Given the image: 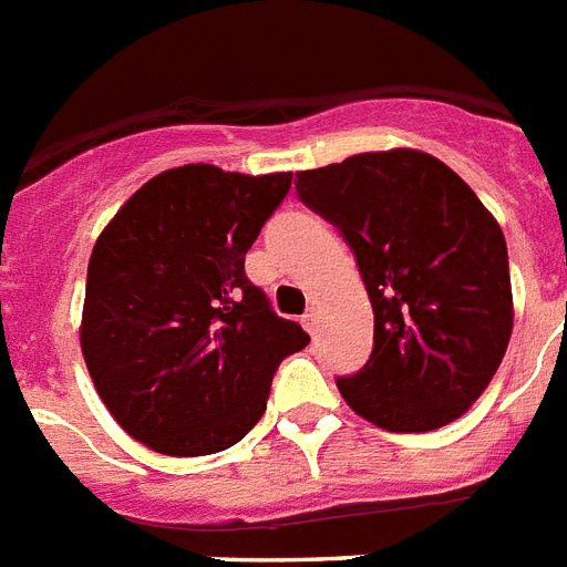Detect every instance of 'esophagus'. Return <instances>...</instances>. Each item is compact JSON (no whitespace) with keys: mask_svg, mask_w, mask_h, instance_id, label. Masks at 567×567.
<instances>
[{"mask_svg":"<svg viewBox=\"0 0 567 567\" xmlns=\"http://www.w3.org/2000/svg\"><path fill=\"white\" fill-rule=\"evenodd\" d=\"M301 324L307 327V333H316V330H318V310H307V312H303Z\"/></svg>","mask_w":567,"mask_h":567,"instance_id":"esophagus-1","label":"esophagus"}]
</instances>
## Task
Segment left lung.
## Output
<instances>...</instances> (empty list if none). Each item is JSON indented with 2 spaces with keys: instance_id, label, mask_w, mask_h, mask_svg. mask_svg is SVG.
<instances>
[{
  "instance_id": "obj_1",
  "label": "left lung",
  "mask_w": 567,
  "mask_h": 567,
  "mask_svg": "<svg viewBox=\"0 0 567 567\" xmlns=\"http://www.w3.org/2000/svg\"><path fill=\"white\" fill-rule=\"evenodd\" d=\"M301 203L357 255L373 350L339 377L359 417L432 432L484 394L513 333L507 243L475 190L420 150L359 153L295 173Z\"/></svg>"
}]
</instances>
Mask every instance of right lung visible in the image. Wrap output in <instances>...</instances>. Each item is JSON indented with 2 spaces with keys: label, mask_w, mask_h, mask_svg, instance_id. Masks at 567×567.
<instances>
[{
  "label": "right lung",
  "mask_w": 567,
  "mask_h": 567,
  "mask_svg": "<svg viewBox=\"0 0 567 567\" xmlns=\"http://www.w3.org/2000/svg\"><path fill=\"white\" fill-rule=\"evenodd\" d=\"M289 185L292 173L173 167L97 237L83 359L112 417L153 452L196 457L243 441L278 364L310 344L246 278V251Z\"/></svg>",
  "instance_id": "add662e5"
}]
</instances>
